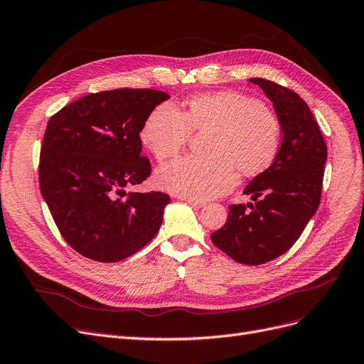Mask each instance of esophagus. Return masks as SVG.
Wrapping results in <instances>:
<instances>
[{"mask_svg":"<svg viewBox=\"0 0 364 364\" xmlns=\"http://www.w3.org/2000/svg\"><path fill=\"white\" fill-rule=\"evenodd\" d=\"M182 200H183V201H186L188 205L193 206V208H203V206L206 205V203H205V201H201V200H194V198H182Z\"/></svg>","mask_w":364,"mask_h":364,"instance_id":"34e87169","label":"esophagus"}]
</instances>
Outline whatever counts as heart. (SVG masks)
Returning <instances> with one entry per match:
<instances>
[{
	"instance_id": "obj_1",
	"label": "heart",
	"mask_w": 364,
	"mask_h": 364,
	"mask_svg": "<svg viewBox=\"0 0 364 364\" xmlns=\"http://www.w3.org/2000/svg\"><path fill=\"white\" fill-rule=\"evenodd\" d=\"M208 134V155H186L158 168L161 190L183 198L208 200L236 183V168L257 176L274 161L281 143V125L259 101L235 91L201 94L186 101L185 112L164 103L144 119L141 141L164 161L176 155L191 133Z\"/></svg>"
}]
</instances>
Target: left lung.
<instances>
[{"label":"left lung","mask_w":364,"mask_h":364,"mask_svg":"<svg viewBox=\"0 0 364 364\" xmlns=\"http://www.w3.org/2000/svg\"><path fill=\"white\" fill-rule=\"evenodd\" d=\"M248 82L259 86L273 103L282 143L272 166L243 190L255 205L230 206L227 223L210 239L237 263L258 266L291 248L315 215L321 200L327 146L299 94L267 79Z\"/></svg>","instance_id":"left-lung-1"}]
</instances>
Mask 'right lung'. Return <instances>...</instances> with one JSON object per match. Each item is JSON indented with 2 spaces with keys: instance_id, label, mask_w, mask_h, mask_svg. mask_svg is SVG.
Masks as SVG:
<instances>
[{
  "instance_id": "obj_1",
  "label": "right lung",
  "mask_w": 364,
  "mask_h": 364,
  "mask_svg": "<svg viewBox=\"0 0 364 364\" xmlns=\"http://www.w3.org/2000/svg\"><path fill=\"white\" fill-rule=\"evenodd\" d=\"M168 98L146 88L103 91L49 119L40 190L63 237L83 257L116 263L141 250L161 227L167 194L124 196L151 174L149 159L140 155V132L148 114Z\"/></svg>"
}]
</instances>
